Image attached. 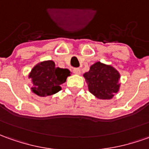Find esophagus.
Returning a JSON list of instances; mask_svg holds the SVG:
<instances>
[{
  "mask_svg": "<svg viewBox=\"0 0 149 149\" xmlns=\"http://www.w3.org/2000/svg\"><path fill=\"white\" fill-rule=\"evenodd\" d=\"M73 72L75 74H80L81 70L79 68H74V70H73Z\"/></svg>",
  "mask_w": 149,
  "mask_h": 149,
  "instance_id": "1",
  "label": "esophagus"
}]
</instances>
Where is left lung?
I'll return each mask as SVG.
<instances>
[{"label": "left lung", "mask_w": 149, "mask_h": 149, "mask_svg": "<svg viewBox=\"0 0 149 149\" xmlns=\"http://www.w3.org/2000/svg\"><path fill=\"white\" fill-rule=\"evenodd\" d=\"M84 77L89 92L96 98L109 100L119 90L120 74L109 65L97 61L91 65L89 71L85 73Z\"/></svg>", "instance_id": "obj_1"}]
</instances>
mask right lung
Listing matches in <instances>:
<instances>
[{
	"label": "right lung",
	"instance_id": "right-lung-1",
	"mask_svg": "<svg viewBox=\"0 0 149 149\" xmlns=\"http://www.w3.org/2000/svg\"><path fill=\"white\" fill-rule=\"evenodd\" d=\"M70 75L68 69L56 67L54 61H42L35 65L29 74L33 84L31 91L39 96L53 95L61 90V84Z\"/></svg>",
	"mask_w": 149,
	"mask_h": 149
}]
</instances>
